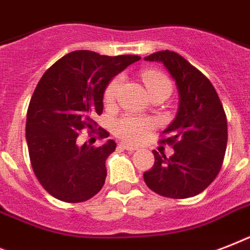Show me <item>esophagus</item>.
Returning a JSON list of instances; mask_svg holds the SVG:
<instances>
[{
	"instance_id": "obj_1",
	"label": "esophagus",
	"mask_w": 250,
	"mask_h": 250,
	"mask_svg": "<svg viewBox=\"0 0 250 250\" xmlns=\"http://www.w3.org/2000/svg\"><path fill=\"white\" fill-rule=\"evenodd\" d=\"M119 146H121L122 149H125V150H128V152H136L137 149V146H133V145H131V144H123V143H121V144H119Z\"/></svg>"
}]
</instances>
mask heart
<instances>
[{
	"label": "heart",
	"instance_id": "obj_1",
	"mask_svg": "<svg viewBox=\"0 0 250 250\" xmlns=\"http://www.w3.org/2000/svg\"><path fill=\"white\" fill-rule=\"evenodd\" d=\"M122 80L123 78L118 75L110 80L109 84L106 85L105 92H104V102L106 105H113L115 102L119 89H121ZM143 80L146 85L149 94L154 92H162V90L170 94L171 82L162 72L146 70L143 72ZM150 127H152V122L149 119L135 117V115H125L115 123V133L125 140L137 141L144 136V133L149 131Z\"/></svg>",
	"mask_w": 250,
	"mask_h": 250
}]
</instances>
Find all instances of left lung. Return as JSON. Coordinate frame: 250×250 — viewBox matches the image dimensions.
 <instances>
[{
	"mask_svg": "<svg viewBox=\"0 0 250 250\" xmlns=\"http://www.w3.org/2000/svg\"><path fill=\"white\" fill-rule=\"evenodd\" d=\"M145 61L164 63L175 80L179 107L164 131L162 144L174 148L167 158L153 150L154 165L144 172L146 186L170 198L201 193L221 170L227 146V118L213 84L180 54L170 50L153 53Z\"/></svg>",
	"mask_w": 250,
	"mask_h": 250,
	"instance_id": "obj_1",
	"label": "left lung"
}]
</instances>
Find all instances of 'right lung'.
<instances>
[{
	"label": "right lung",
	"instance_id": "right-lung-1",
	"mask_svg": "<svg viewBox=\"0 0 250 250\" xmlns=\"http://www.w3.org/2000/svg\"><path fill=\"white\" fill-rule=\"evenodd\" d=\"M140 58L75 50L45 71L29 101L25 139L33 172L53 197L75 204L101 190L106 158L117 144L107 140L97 148L86 143L80 146L78 136L83 129L94 133L106 85ZM97 133L101 139L109 137L101 127Z\"/></svg>",
	"mask_w": 250,
	"mask_h": 250
}]
</instances>
